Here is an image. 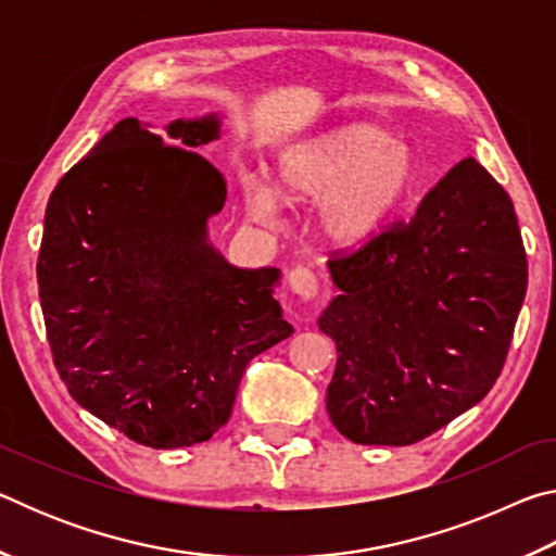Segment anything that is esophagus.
<instances>
[{"instance_id":"1","label":"esophagus","mask_w":556,"mask_h":556,"mask_svg":"<svg viewBox=\"0 0 556 556\" xmlns=\"http://www.w3.org/2000/svg\"><path fill=\"white\" fill-rule=\"evenodd\" d=\"M289 289L301 301H312L318 296V277L308 267H294L289 271Z\"/></svg>"}]
</instances>
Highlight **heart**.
<instances>
[{"label": "heart", "mask_w": 556, "mask_h": 556, "mask_svg": "<svg viewBox=\"0 0 556 556\" xmlns=\"http://www.w3.org/2000/svg\"><path fill=\"white\" fill-rule=\"evenodd\" d=\"M417 178L412 149L368 122L336 127L301 142L279 159L277 191L289 203L321 201L318 220L338 244L372 238L407 201ZM252 218L275 215V193L262 184L244 188Z\"/></svg>", "instance_id": "obj_1"}]
</instances>
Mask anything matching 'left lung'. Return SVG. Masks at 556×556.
I'll return each mask as SVG.
<instances>
[{"label":"left lung","mask_w":556,"mask_h":556,"mask_svg":"<svg viewBox=\"0 0 556 556\" xmlns=\"http://www.w3.org/2000/svg\"><path fill=\"white\" fill-rule=\"evenodd\" d=\"M341 289L318 318L336 341L326 409L345 439L409 446L481 402L510 351L527 255L510 195L464 159L353 252L328 260Z\"/></svg>","instance_id":"8db88e82"}]
</instances>
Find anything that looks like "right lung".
I'll return each mask as SVG.
<instances>
[{
	"label": "right lung",
	"instance_id": "add662e5",
	"mask_svg": "<svg viewBox=\"0 0 556 556\" xmlns=\"http://www.w3.org/2000/svg\"><path fill=\"white\" fill-rule=\"evenodd\" d=\"M215 115L176 119L166 139L117 122L46 205L39 296L71 397L152 448L208 441L230 419L252 357L294 328L279 269H240L208 244L225 178L193 149Z\"/></svg>",
	"mask_w": 556,
	"mask_h": 556
}]
</instances>
